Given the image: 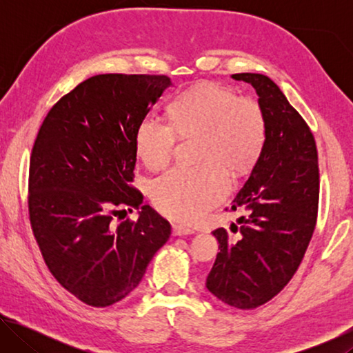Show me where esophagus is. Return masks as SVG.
Listing matches in <instances>:
<instances>
[{"label":"esophagus","mask_w":353,"mask_h":353,"mask_svg":"<svg viewBox=\"0 0 353 353\" xmlns=\"http://www.w3.org/2000/svg\"><path fill=\"white\" fill-rule=\"evenodd\" d=\"M172 234L176 236H182V235H191L194 234L193 229H190L187 225H182V224H172Z\"/></svg>","instance_id":"esophagus-1"}]
</instances>
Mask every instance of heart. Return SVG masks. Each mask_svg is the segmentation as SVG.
I'll list each match as a JSON object with an SVG mask.
<instances>
[{"label":"heart","mask_w":353,"mask_h":353,"mask_svg":"<svg viewBox=\"0 0 353 353\" xmlns=\"http://www.w3.org/2000/svg\"><path fill=\"white\" fill-rule=\"evenodd\" d=\"M168 123L145 118L135 132V149L148 168L170 162L179 137H198L196 162L177 166L151 183V199L171 218L193 223L229 193L232 176L254 168L266 143V119L255 99L238 97L218 83L201 82L168 105Z\"/></svg>","instance_id":"1"}]
</instances>
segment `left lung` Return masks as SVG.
I'll return each instance as SVG.
<instances>
[{
	"mask_svg": "<svg viewBox=\"0 0 353 353\" xmlns=\"http://www.w3.org/2000/svg\"><path fill=\"white\" fill-rule=\"evenodd\" d=\"M250 83L266 119V143L246 183L232 201L240 227L213 230L219 252L207 290L227 305L252 310L285 288L314 232L319 168L314 137L277 83L259 73L232 74Z\"/></svg>",
	"mask_w": 353,
	"mask_h": 353,
	"instance_id": "1",
	"label": "left lung"
}]
</instances>
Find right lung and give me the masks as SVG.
<instances>
[{
  "instance_id": "obj_1",
  "label": "right lung",
  "mask_w": 353,
  "mask_h": 353,
  "mask_svg": "<svg viewBox=\"0 0 353 353\" xmlns=\"http://www.w3.org/2000/svg\"><path fill=\"white\" fill-rule=\"evenodd\" d=\"M171 79L98 74L48 112L29 165V219L48 270L92 307L132 292L171 225L134 188L135 132ZM128 208L137 221L111 223Z\"/></svg>"
}]
</instances>
